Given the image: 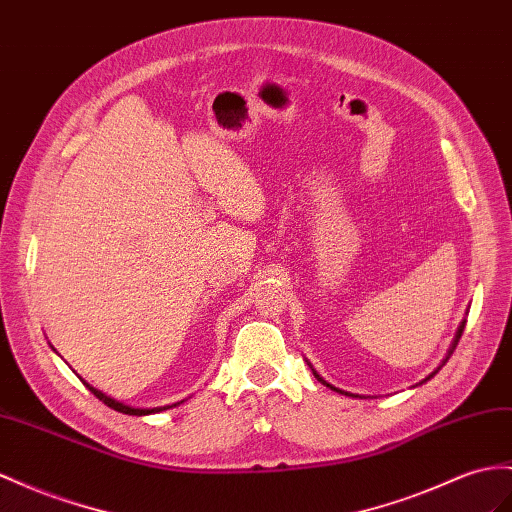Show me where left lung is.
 <instances>
[{
	"mask_svg": "<svg viewBox=\"0 0 512 512\" xmlns=\"http://www.w3.org/2000/svg\"><path fill=\"white\" fill-rule=\"evenodd\" d=\"M463 329H465V320H463V324H461V326H458V333H456V339H454V344H452V350H450V355H452V352H454V348H456V344H458V339H461V335H463ZM450 355H448V357H450ZM313 374H316V372H313ZM430 376H432V374H430ZM430 376H428V378H430ZM316 378H318V381H320V383H324L326 387H331L329 383H326V381H322V378H320L318 374H316ZM428 378H426V381H428ZM331 389H335V387H331ZM335 391H339V393H344L342 389H335Z\"/></svg>",
	"mask_w": 512,
	"mask_h": 512,
	"instance_id": "left-lung-1",
	"label": "left lung"
}]
</instances>
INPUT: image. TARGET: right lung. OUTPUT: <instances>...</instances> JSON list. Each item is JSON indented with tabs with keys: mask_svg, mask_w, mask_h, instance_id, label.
Here are the masks:
<instances>
[{
	"mask_svg": "<svg viewBox=\"0 0 512 512\" xmlns=\"http://www.w3.org/2000/svg\"><path fill=\"white\" fill-rule=\"evenodd\" d=\"M84 385L95 393V396L103 402V404H108L110 409H114V411H119V413H125V415H151V413H160V411H166V409H170V406H177V404H170V406H155V409H134V406H127V404H123V402H116V400H112L110 396H106V393H101L99 389H95V387H90L86 381H84Z\"/></svg>",
	"mask_w": 512,
	"mask_h": 512,
	"instance_id": "obj_1",
	"label": "right lung"
}]
</instances>
